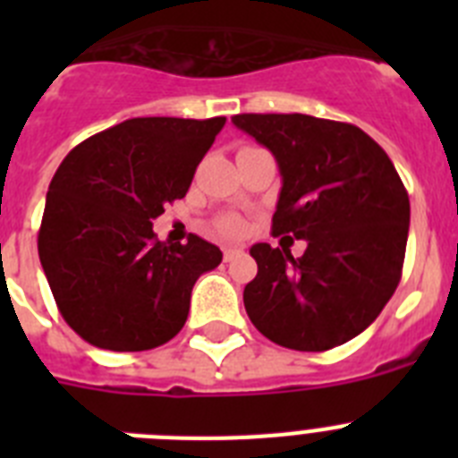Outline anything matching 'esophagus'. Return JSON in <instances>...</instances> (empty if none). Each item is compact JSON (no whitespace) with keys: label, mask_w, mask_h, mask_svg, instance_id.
Returning <instances> with one entry per match:
<instances>
[{"label":"esophagus","mask_w":458,"mask_h":458,"mask_svg":"<svg viewBox=\"0 0 458 458\" xmlns=\"http://www.w3.org/2000/svg\"><path fill=\"white\" fill-rule=\"evenodd\" d=\"M242 254V250H238V248H226L225 252H222V259H225V261H233V259H238Z\"/></svg>","instance_id":"34e87169"}]
</instances>
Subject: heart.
<instances>
[{
  "label": "heart",
  "instance_id": "b5f03b06",
  "mask_svg": "<svg viewBox=\"0 0 458 458\" xmlns=\"http://www.w3.org/2000/svg\"><path fill=\"white\" fill-rule=\"evenodd\" d=\"M217 226H220V232L226 233V236H241L242 229H245L242 220H241V217H236V216L222 217V220L217 222Z\"/></svg>",
  "mask_w": 458,
  "mask_h": 458
}]
</instances>
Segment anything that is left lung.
I'll use <instances>...</instances> for the list:
<instances>
[{"instance_id": "left-lung-1", "label": "left lung", "mask_w": 458, "mask_h": 458, "mask_svg": "<svg viewBox=\"0 0 458 458\" xmlns=\"http://www.w3.org/2000/svg\"><path fill=\"white\" fill-rule=\"evenodd\" d=\"M282 174L273 236L252 245L257 277L242 291L250 321L293 351H327L369 327L402 279L411 201L387 153L358 125L307 114H236Z\"/></svg>"}]
</instances>
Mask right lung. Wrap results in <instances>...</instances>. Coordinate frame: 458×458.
<instances>
[{"label":"right lung","mask_w":458,"mask_h":458,"mask_svg":"<svg viewBox=\"0 0 458 458\" xmlns=\"http://www.w3.org/2000/svg\"><path fill=\"white\" fill-rule=\"evenodd\" d=\"M144 116L89 137L56 169L38 257L64 321L107 351H148L185 326L190 293L220 266L213 242H163L153 220L183 199L194 169L225 125Z\"/></svg>","instance_id":"add662e5"}]
</instances>
